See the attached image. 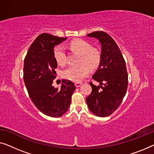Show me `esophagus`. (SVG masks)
Listing matches in <instances>:
<instances>
[{
  "mask_svg": "<svg viewBox=\"0 0 154 154\" xmlns=\"http://www.w3.org/2000/svg\"><path fill=\"white\" fill-rule=\"evenodd\" d=\"M82 83H81V82H77V83H75V86H76V87H79V86H82Z\"/></svg>",
  "mask_w": 154,
  "mask_h": 154,
  "instance_id": "34e87169",
  "label": "esophagus"
}]
</instances>
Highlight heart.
<instances>
[{
	"label": "heart",
	"mask_w": 154,
	"mask_h": 154,
	"mask_svg": "<svg viewBox=\"0 0 154 154\" xmlns=\"http://www.w3.org/2000/svg\"><path fill=\"white\" fill-rule=\"evenodd\" d=\"M70 48L72 51L81 54L78 66H70L63 70V77L74 82H81L88 76L90 68L95 69L100 66L102 54L99 50L92 47L90 43L83 39H76L70 43ZM54 56L55 60L61 66L67 63V54L62 45H58L54 48Z\"/></svg>",
	"instance_id": "1"
}]
</instances>
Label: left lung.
<instances>
[{"label": "left lung", "mask_w": 154, "mask_h": 154, "mask_svg": "<svg viewBox=\"0 0 154 154\" xmlns=\"http://www.w3.org/2000/svg\"><path fill=\"white\" fill-rule=\"evenodd\" d=\"M87 36L99 40L102 45V59L93 75V79L100 86L91 82L92 92L86 97V103L92 113L103 118L113 113L120 105L127 92L128 73L120 48L112 37L102 31L94 32Z\"/></svg>", "instance_id": "left-lung-1"}]
</instances>
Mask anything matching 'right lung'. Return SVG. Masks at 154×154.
Returning <instances> with one entry per match:
<instances>
[{
	"label": "right lung",
	"instance_id": "right-lung-1",
	"mask_svg": "<svg viewBox=\"0 0 154 154\" xmlns=\"http://www.w3.org/2000/svg\"><path fill=\"white\" fill-rule=\"evenodd\" d=\"M67 38L43 33L29 48L24 60L23 80L29 97L36 107L48 116L58 118L68 111L76 87L63 79L61 88L52 86L57 62L54 47Z\"/></svg>",
	"mask_w": 154,
	"mask_h": 154
}]
</instances>
